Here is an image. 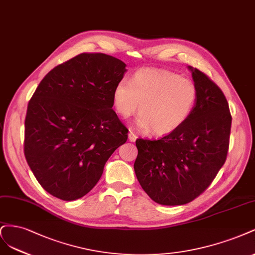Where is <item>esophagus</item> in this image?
Returning a JSON list of instances; mask_svg holds the SVG:
<instances>
[{
    "label": "esophagus",
    "mask_w": 255,
    "mask_h": 255,
    "mask_svg": "<svg viewBox=\"0 0 255 255\" xmlns=\"http://www.w3.org/2000/svg\"><path fill=\"white\" fill-rule=\"evenodd\" d=\"M136 135L132 132V131H130V132H129V134H128V138H129V141L130 142H134L135 141V139H136Z\"/></svg>",
    "instance_id": "esophagus-1"
}]
</instances>
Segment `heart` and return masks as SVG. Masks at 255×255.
<instances>
[{
	"label": "heart",
	"mask_w": 255,
	"mask_h": 255,
	"mask_svg": "<svg viewBox=\"0 0 255 255\" xmlns=\"http://www.w3.org/2000/svg\"><path fill=\"white\" fill-rule=\"evenodd\" d=\"M197 100L198 87L193 79L153 69L138 70L130 81L120 80L112 93L114 109L122 118L132 116L139 106L137 127L151 129L157 135L181 127L191 117Z\"/></svg>",
	"instance_id": "1"
}]
</instances>
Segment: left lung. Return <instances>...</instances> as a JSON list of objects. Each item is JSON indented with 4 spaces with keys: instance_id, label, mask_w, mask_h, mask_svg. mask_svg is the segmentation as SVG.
<instances>
[{
    "instance_id": "obj_1",
    "label": "left lung",
    "mask_w": 255,
    "mask_h": 255,
    "mask_svg": "<svg viewBox=\"0 0 255 255\" xmlns=\"http://www.w3.org/2000/svg\"><path fill=\"white\" fill-rule=\"evenodd\" d=\"M198 87L191 117L160 139L137 138L134 171L150 198L181 205L203 193L227 159L232 117L227 98L204 73L188 67Z\"/></svg>"
}]
</instances>
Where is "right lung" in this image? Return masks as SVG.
Here are the masks:
<instances>
[{
    "label": "right lung",
    "instance_id": "1",
    "mask_svg": "<svg viewBox=\"0 0 255 255\" xmlns=\"http://www.w3.org/2000/svg\"><path fill=\"white\" fill-rule=\"evenodd\" d=\"M126 64L106 54H79L41 80L27 106L24 154L38 182L61 200H76L101 179L128 129L112 109Z\"/></svg>",
    "mask_w": 255,
    "mask_h": 255
}]
</instances>
